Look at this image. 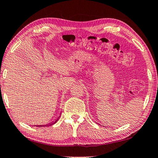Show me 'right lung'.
Masks as SVG:
<instances>
[{"label": "right lung", "mask_w": 158, "mask_h": 158, "mask_svg": "<svg viewBox=\"0 0 158 158\" xmlns=\"http://www.w3.org/2000/svg\"><path fill=\"white\" fill-rule=\"evenodd\" d=\"M59 117H60V116H59V117H58V118H57V119H56V120L55 121H54V122L51 123H50V124H48V125H40V126H39V127H48V126H52V125H53V124H54V123H56V121H58V119H59Z\"/></svg>", "instance_id": "1"}]
</instances>
